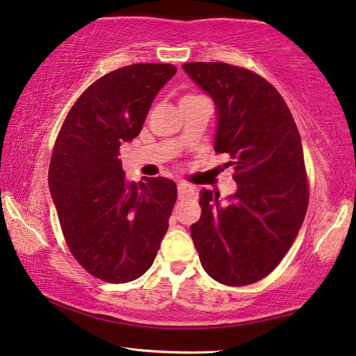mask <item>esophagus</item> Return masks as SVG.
I'll use <instances>...</instances> for the list:
<instances>
[{
  "label": "esophagus",
  "mask_w": 356,
  "mask_h": 356,
  "mask_svg": "<svg viewBox=\"0 0 356 356\" xmlns=\"http://www.w3.org/2000/svg\"><path fill=\"white\" fill-rule=\"evenodd\" d=\"M179 200H187V198H191V196L195 195V187L193 185H188V184H179Z\"/></svg>",
  "instance_id": "obj_1"
}]
</instances>
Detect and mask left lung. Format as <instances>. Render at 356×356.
<instances>
[{
    "label": "left lung",
    "instance_id": "left-lung-1",
    "mask_svg": "<svg viewBox=\"0 0 356 356\" xmlns=\"http://www.w3.org/2000/svg\"><path fill=\"white\" fill-rule=\"evenodd\" d=\"M213 99V149L228 154L238 190L222 204L201 191V217L190 227L202 268L223 285L266 277L295 242L306 217L309 185L301 136L289 106L268 81L228 63H185Z\"/></svg>",
    "mask_w": 356,
    "mask_h": 356
}]
</instances>
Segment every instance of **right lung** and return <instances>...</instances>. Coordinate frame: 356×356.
Instances as JSON below:
<instances>
[{
    "mask_svg": "<svg viewBox=\"0 0 356 356\" xmlns=\"http://www.w3.org/2000/svg\"><path fill=\"white\" fill-rule=\"evenodd\" d=\"M172 65L139 63L99 77L67 112L49 168V188L77 263L104 282L147 270L169 227L177 187L166 177L129 182L120 145L140 133Z\"/></svg>",
    "mask_w": 356,
    "mask_h": 356,
    "instance_id": "right-lung-1",
    "label": "right lung"
}]
</instances>
